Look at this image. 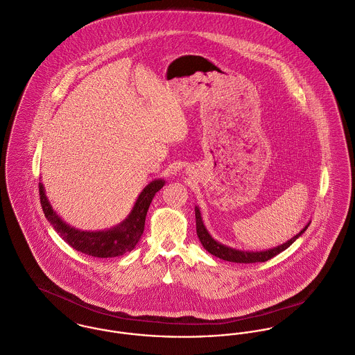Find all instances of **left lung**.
Instances as JSON below:
<instances>
[{"label": "left lung", "instance_id": "8db88e82", "mask_svg": "<svg viewBox=\"0 0 355 355\" xmlns=\"http://www.w3.org/2000/svg\"><path fill=\"white\" fill-rule=\"evenodd\" d=\"M195 214H196V233H198V237L200 240V243L203 244V247L219 259H223V261H227V262H234V263H255V262H266L269 259H272L273 257H276L277 254L283 252L284 250H286L299 236H302V233L306 232V229L309 227L310 222L296 234L293 236L291 240H288L286 243H284L279 247H275L272 250H266V251H258V252H254V251H241V250H234V248H230V247H226L218 241H215L211 234L207 232L203 220H202V214L200 210L196 207L195 209Z\"/></svg>", "mask_w": 355, "mask_h": 355}]
</instances>
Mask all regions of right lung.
I'll return each instance as SVG.
<instances>
[{
	"label": "right lung",
	"mask_w": 355,
	"mask_h": 355,
	"mask_svg": "<svg viewBox=\"0 0 355 355\" xmlns=\"http://www.w3.org/2000/svg\"><path fill=\"white\" fill-rule=\"evenodd\" d=\"M163 180H155L150 184H148L142 189L129 216L118 226L101 232H83L67 225L53 211L45 195L44 185L41 182L40 199L46 219L51 222V225L59 233V236L69 245H71L73 250L94 258H114L132 251L140 241L149 205L155 193L159 192L163 188Z\"/></svg>",
	"instance_id": "obj_1"
}]
</instances>
